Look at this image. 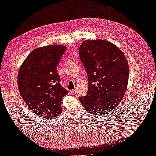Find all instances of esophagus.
<instances>
[{"mask_svg": "<svg viewBox=\"0 0 156 156\" xmlns=\"http://www.w3.org/2000/svg\"><path fill=\"white\" fill-rule=\"evenodd\" d=\"M72 93H73V94L77 93V88H75V89L72 90Z\"/></svg>", "mask_w": 156, "mask_h": 156, "instance_id": "1", "label": "esophagus"}]
</instances>
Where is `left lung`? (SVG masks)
Listing matches in <instances>:
<instances>
[{
    "mask_svg": "<svg viewBox=\"0 0 156 156\" xmlns=\"http://www.w3.org/2000/svg\"><path fill=\"white\" fill-rule=\"evenodd\" d=\"M80 59L85 68L88 90L79 101L88 112L107 114L123 98L129 79V66L122 51L103 40H86L80 45Z\"/></svg>",
    "mask_w": 156,
    "mask_h": 156,
    "instance_id": "obj_1",
    "label": "left lung"
}]
</instances>
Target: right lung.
Wrapping results in <instances>:
<instances>
[{
    "instance_id": "1",
    "label": "right lung",
    "mask_w": 156,
    "mask_h": 156,
    "mask_svg": "<svg viewBox=\"0 0 156 156\" xmlns=\"http://www.w3.org/2000/svg\"><path fill=\"white\" fill-rule=\"evenodd\" d=\"M67 48L48 45L32 51L19 71V90L35 115L52 119L62 112V99L68 91L61 85L56 67Z\"/></svg>"
}]
</instances>
